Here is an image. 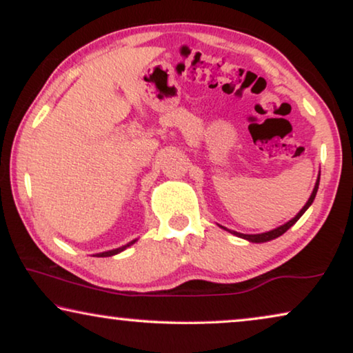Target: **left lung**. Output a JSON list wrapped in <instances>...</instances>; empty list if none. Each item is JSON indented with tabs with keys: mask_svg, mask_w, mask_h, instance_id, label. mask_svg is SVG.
<instances>
[{
	"mask_svg": "<svg viewBox=\"0 0 353 353\" xmlns=\"http://www.w3.org/2000/svg\"><path fill=\"white\" fill-rule=\"evenodd\" d=\"M319 182H320V177L317 179V183H315V187H314V192H312V194H311V198H309V201L306 203V206H304L301 210H299L298 212V215L294 219H292L290 222H287L285 225H282V227H279V228H276V230H271V231H268V233H261V234H243V233H236V231H230V233H233V234H236V236H239V238H244V239H247V241H250V243H266V241H271V239H276V238H279V236H282L283 233H285V231L290 228V227H293L294 223L298 222V219L301 217V215L306 212V209L311 206L312 204V201H314V198H315V194H317V188H319ZM227 230V228H225Z\"/></svg>",
	"mask_w": 353,
	"mask_h": 353,
	"instance_id": "left-lung-1",
	"label": "left lung"
}]
</instances>
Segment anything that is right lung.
I'll use <instances>...</instances> for the list:
<instances>
[{"instance_id": "obj_1", "label": "right lung", "mask_w": 353, "mask_h": 353, "mask_svg": "<svg viewBox=\"0 0 353 353\" xmlns=\"http://www.w3.org/2000/svg\"><path fill=\"white\" fill-rule=\"evenodd\" d=\"M134 241H131L130 244H126V245H123V247H119V249H114V250H109V252H103V254H97V256H110V255H115V254H119V252H122V250H125L126 247L128 245H131L133 244Z\"/></svg>"}]
</instances>
